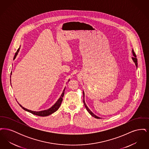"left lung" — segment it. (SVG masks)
<instances>
[{"label":"left lung","mask_w":149,"mask_h":149,"mask_svg":"<svg viewBox=\"0 0 149 149\" xmlns=\"http://www.w3.org/2000/svg\"><path fill=\"white\" fill-rule=\"evenodd\" d=\"M132 54H133V56L134 57H132V60H133V61L135 63V65H136V68H137V58H136V54H135V52H134V50L132 49ZM84 96H85V94H84V92L83 91V98H84V99H83V103H84V106H85V108H86V110H87V111L89 113V114L93 116V117H95V118H101L100 117H98L97 116H96L95 114H94L90 110V109L88 107V106H86V103H85V100H84Z\"/></svg>","instance_id":"8db88e82"}]
</instances>
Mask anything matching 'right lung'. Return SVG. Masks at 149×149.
Wrapping results in <instances>:
<instances>
[{"instance_id": "right-lung-1", "label": "right lung", "mask_w": 149, "mask_h": 149, "mask_svg": "<svg viewBox=\"0 0 149 149\" xmlns=\"http://www.w3.org/2000/svg\"><path fill=\"white\" fill-rule=\"evenodd\" d=\"M19 49H20V47L17 50V52H15L14 58H13V60H14V59L15 58L17 55H18V52H19ZM12 74V72L11 71V73H10V77H11ZM69 80H70V79L68 80V82H69ZM10 83H11V79H10ZM65 88H66V87H65L63 92L62 93L61 95H60V98L57 100L56 102L51 107H50V108H49V109H47L43 110V111H31V110L28 109H27V108H25L24 107L22 106L19 103H18V104H19V105L24 110H25L26 111L29 112V113H32L33 114L37 115V116H42V117H45V116H49L50 114H51L55 112L56 111L58 110V109L59 108V107H60V105H61V102H62V101H63V97H64Z\"/></svg>"}]
</instances>
